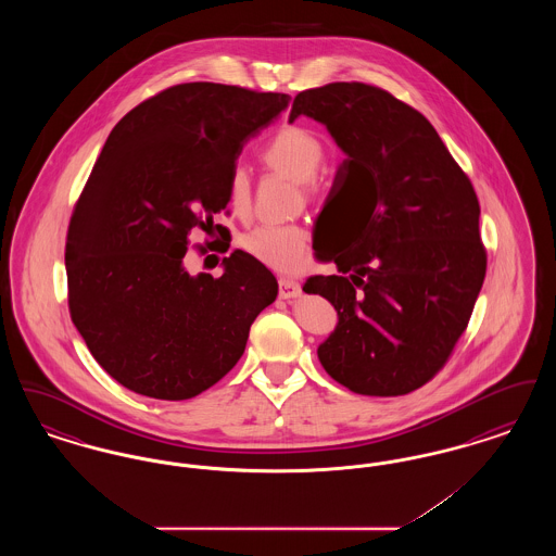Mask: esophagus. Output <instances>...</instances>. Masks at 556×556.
I'll list each match as a JSON object with an SVG mask.
<instances>
[{
	"instance_id": "esophagus-1",
	"label": "esophagus",
	"mask_w": 556,
	"mask_h": 556,
	"mask_svg": "<svg viewBox=\"0 0 556 556\" xmlns=\"http://www.w3.org/2000/svg\"><path fill=\"white\" fill-rule=\"evenodd\" d=\"M300 293H302V288H300L298 281L288 279V277H281V279H279V298L290 300V298H298Z\"/></svg>"
}]
</instances>
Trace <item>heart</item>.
Segmentation results:
<instances>
[{
    "instance_id": "obj_1",
    "label": "heart",
    "mask_w": 556,
    "mask_h": 556,
    "mask_svg": "<svg viewBox=\"0 0 556 556\" xmlns=\"http://www.w3.org/2000/svg\"><path fill=\"white\" fill-rule=\"evenodd\" d=\"M261 160L268 168L281 170L291 179L311 187L325 160V148L315 132L302 127H286L266 143ZM227 191L233 211L239 214L248 211L252 181L243 166L231 170ZM239 245L245 254L273 270L295 273L306 263L308 233L300 225H261L243 233Z\"/></svg>"
}]
</instances>
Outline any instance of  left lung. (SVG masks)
<instances>
[{"mask_svg":"<svg viewBox=\"0 0 556 556\" xmlns=\"http://www.w3.org/2000/svg\"><path fill=\"white\" fill-rule=\"evenodd\" d=\"M302 114L344 152L336 181L363 208L342 254H325L338 275L304 283L338 311L318 361L356 394L404 396L446 365L483 286L476 189L424 114L379 87L306 89L290 123Z\"/></svg>","mask_w":556,"mask_h":556,"instance_id":"obj_1","label":"left lung"}]
</instances>
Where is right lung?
<instances>
[{"label": "right lung", "mask_w": 556, "mask_h": 556, "mask_svg": "<svg viewBox=\"0 0 556 556\" xmlns=\"http://www.w3.org/2000/svg\"><path fill=\"white\" fill-rule=\"evenodd\" d=\"M290 104L286 93L184 83L125 114L73 212L71 318L112 379L141 396L187 400L236 367L277 279L250 254L223 275H189V231L229 204L245 141Z\"/></svg>", "instance_id": "obj_1"}]
</instances>
